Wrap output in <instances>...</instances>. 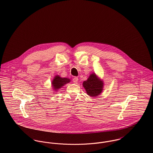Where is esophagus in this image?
Here are the masks:
<instances>
[{
	"label": "esophagus",
	"instance_id": "esophagus-1",
	"mask_svg": "<svg viewBox=\"0 0 153 153\" xmlns=\"http://www.w3.org/2000/svg\"><path fill=\"white\" fill-rule=\"evenodd\" d=\"M78 80H79V79L77 78V77H74L73 78V82L74 83H77V82H78Z\"/></svg>",
	"mask_w": 153,
	"mask_h": 153
}]
</instances>
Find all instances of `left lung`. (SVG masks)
<instances>
[{
  "label": "left lung",
  "instance_id": "left-lung-1",
  "mask_svg": "<svg viewBox=\"0 0 153 153\" xmlns=\"http://www.w3.org/2000/svg\"><path fill=\"white\" fill-rule=\"evenodd\" d=\"M83 86L87 94L92 97L99 96L103 90L104 82L95 73L90 74L87 80L83 82Z\"/></svg>",
  "mask_w": 153,
  "mask_h": 153
}]
</instances>
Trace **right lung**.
I'll list each match as a JSON object with an SVG mask.
<instances>
[{
    "label": "right lung",
    "instance_id": "right-lung-1",
    "mask_svg": "<svg viewBox=\"0 0 153 153\" xmlns=\"http://www.w3.org/2000/svg\"><path fill=\"white\" fill-rule=\"evenodd\" d=\"M70 79L67 77H61L59 75L55 76L51 82V87L53 90L54 91V93L59 90L63 86L70 83Z\"/></svg>",
    "mask_w": 153,
    "mask_h": 153
}]
</instances>
